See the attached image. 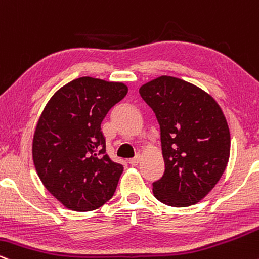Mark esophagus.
Returning a JSON list of instances; mask_svg holds the SVG:
<instances>
[{"label": "esophagus", "instance_id": "1", "mask_svg": "<svg viewBox=\"0 0 259 259\" xmlns=\"http://www.w3.org/2000/svg\"><path fill=\"white\" fill-rule=\"evenodd\" d=\"M139 160H141V155H136L135 157H133V159H131L128 162H130V165L131 166H137L139 163Z\"/></svg>", "mask_w": 259, "mask_h": 259}]
</instances>
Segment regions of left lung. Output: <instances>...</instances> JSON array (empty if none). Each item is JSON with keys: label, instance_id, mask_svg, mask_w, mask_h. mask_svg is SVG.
Masks as SVG:
<instances>
[{"label": "left lung", "instance_id": "obj_1", "mask_svg": "<svg viewBox=\"0 0 259 259\" xmlns=\"http://www.w3.org/2000/svg\"><path fill=\"white\" fill-rule=\"evenodd\" d=\"M139 93L160 124L165 160L154 196L172 207L203 199L226 171L230 133L223 111L201 88L172 76L143 84Z\"/></svg>", "mask_w": 259, "mask_h": 259}]
</instances>
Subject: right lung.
<instances>
[{"mask_svg": "<svg viewBox=\"0 0 259 259\" xmlns=\"http://www.w3.org/2000/svg\"><path fill=\"white\" fill-rule=\"evenodd\" d=\"M127 92L121 82L86 76L57 91L46 105L32 159L46 189L65 207L93 211L114 195L123 166L105 154L100 124Z\"/></svg>", "mask_w": 259, "mask_h": 259, "instance_id": "add662e5", "label": "right lung"}]
</instances>
